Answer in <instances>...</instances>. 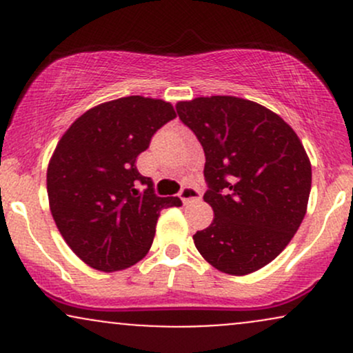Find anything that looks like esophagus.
Instances as JSON below:
<instances>
[{
    "label": "esophagus",
    "instance_id": "esophagus-1",
    "mask_svg": "<svg viewBox=\"0 0 353 353\" xmlns=\"http://www.w3.org/2000/svg\"><path fill=\"white\" fill-rule=\"evenodd\" d=\"M201 196H202L201 190L197 188H194V185H184V188H182L181 192H179V197L182 199V202H184V204L201 199Z\"/></svg>",
    "mask_w": 353,
    "mask_h": 353
}]
</instances>
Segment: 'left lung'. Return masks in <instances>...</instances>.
I'll use <instances>...</instances> for the list:
<instances>
[{"label": "left lung", "instance_id": "left-lung-1", "mask_svg": "<svg viewBox=\"0 0 353 353\" xmlns=\"http://www.w3.org/2000/svg\"><path fill=\"white\" fill-rule=\"evenodd\" d=\"M176 109L204 149V201L214 210L194 244L222 272L259 270L285 249L305 216L312 168L301 139L254 101L210 96Z\"/></svg>", "mask_w": 353, "mask_h": 353}]
</instances>
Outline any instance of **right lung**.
Masks as SVG:
<instances>
[{"label": "right lung", "mask_w": 353, "mask_h": 353, "mask_svg": "<svg viewBox=\"0 0 353 353\" xmlns=\"http://www.w3.org/2000/svg\"><path fill=\"white\" fill-rule=\"evenodd\" d=\"M176 117L169 103L128 96L89 109L64 132L48 165V197L61 236L92 269L114 272L151 249L159 212L179 197H159L137 156Z\"/></svg>", "instance_id": "obj_1"}]
</instances>
